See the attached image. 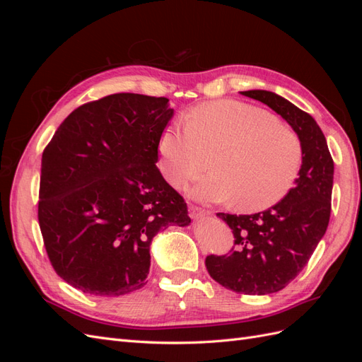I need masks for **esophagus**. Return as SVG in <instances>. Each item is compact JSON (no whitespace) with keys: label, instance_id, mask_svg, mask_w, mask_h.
<instances>
[{"label":"esophagus","instance_id":"1","mask_svg":"<svg viewBox=\"0 0 362 362\" xmlns=\"http://www.w3.org/2000/svg\"><path fill=\"white\" fill-rule=\"evenodd\" d=\"M189 211H190V216L193 218H204V217L211 214L208 210H204V208H199V206H196V205H190L189 206Z\"/></svg>","mask_w":362,"mask_h":362}]
</instances>
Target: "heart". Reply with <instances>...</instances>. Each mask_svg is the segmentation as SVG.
Listing matches in <instances>:
<instances>
[{
    "label": "heart",
    "mask_w": 362,
    "mask_h": 362,
    "mask_svg": "<svg viewBox=\"0 0 362 362\" xmlns=\"http://www.w3.org/2000/svg\"><path fill=\"white\" fill-rule=\"evenodd\" d=\"M161 169L173 185L213 169L190 189L204 202L235 201L243 211L278 204L298 178L302 144L290 128L258 107L240 101L201 105L185 124H173L160 139Z\"/></svg>",
    "instance_id": "heart-1"
}]
</instances>
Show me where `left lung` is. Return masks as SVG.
<instances>
[{"instance_id":"obj_1","label":"left lung","mask_w":362,"mask_h":362,"mask_svg":"<svg viewBox=\"0 0 362 362\" xmlns=\"http://www.w3.org/2000/svg\"><path fill=\"white\" fill-rule=\"evenodd\" d=\"M240 93L286 119L303 152L294 187L278 204L255 214L217 213L233 229L235 249L229 255H208V273L225 288L262 296L286 288L325 235L331 217L334 160L311 115L273 92Z\"/></svg>"}]
</instances>
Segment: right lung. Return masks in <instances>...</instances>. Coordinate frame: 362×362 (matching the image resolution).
<instances>
[{"label":"right lung","mask_w":362,"mask_h":362,"mask_svg":"<svg viewBox=\"0 0 362 362\" xmlns=\"http://www.w3.org/2000/svg\"><path fill=\"white\" fill-rule=\"evenodd\" d=\"M172 116L168 98L108 95L74 110L43 151L39 226L69 286L92 296L141 288L152 238L190 223L187 204L156 166Z\"/></svg>","instance_id":"1"}]
</instances>
